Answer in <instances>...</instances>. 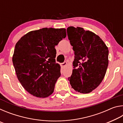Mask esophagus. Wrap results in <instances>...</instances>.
Listing matches in <instances>:
<instances>
[{"instance_id":"34e87169","label":"esophagus","mask_w":123,"mask_h":123,"mask_svg":"<svg viewBox=\"0 0 123 123\" xmlns=\"http://www.w3.org/2000/svg\"><path fill=\"white\" fill-rule=\"evenodd\" d=\"M67 64V62H66V61H64V62H63V63H61V66H62V67H64V66H66Z\"/></svg>"}]
</instances>
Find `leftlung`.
I'll use <instances>...</instances> for the list:
<instances>
[{
  "mask_svg": "<svg viewBox=\"0 0 123 123\" xmlns=\"http://www.w3.org/2000/svg\"><path fill=\"white\" fill-rule=\"evenodd\" d=\"M74 51L72 74L68 78L72 88L81 93L91 92L103 81L109 64V50L103 41L80 27L67 29Z\"/></svg>",
  "mask_w": 123,
  "mask_h": 123,
  "instance_id": "obj_1",
  "label": "left lung"
}]
</instances>
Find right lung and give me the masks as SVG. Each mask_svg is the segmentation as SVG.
I'll use <instances>...</instances> for the list:
<instances>
[{"mask_svg": "<svg viewBox=\"0 0 123 123\" xmlns=\"http://www.w3.org/2000/svg\"><path fill=\"white\" fill-rule=\"evenodd\" d=\"M66 36L65 29L44 28L28 32L16 43L12 62L17 76L34 96L45 98L53 93L61 75L55 46Z\"/></svg>", "mask_w": 123, "mask_h": 123, "instance_id": "obj_1", "label": "right lung"}]
</instances>
